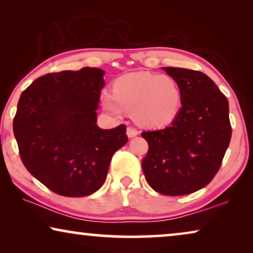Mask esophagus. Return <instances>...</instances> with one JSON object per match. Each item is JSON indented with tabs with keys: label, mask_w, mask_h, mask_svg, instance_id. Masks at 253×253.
Wrapping results in <instances>:
<instances>
[{
	"label": "esophagus",
	"mask_w": 253,
	"mask_h": 253,
	"mask_svg": "<svg viewBox=\"0 0 253 253\" xmlns=\"http://www.w3.org/2000/svg\"><path fill=\"white\" fill-rule=\"evenodd\" d=\"M138 133H139V132H138V130L134 129V127H132V126H129L126 129V134H127V137H129V138L136 137Z\"/></svg>",
	"instance_id": "esophagus-1"
}]
</instances>
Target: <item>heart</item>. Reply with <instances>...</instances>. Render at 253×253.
Returning a JSON list of instances; mask_svg holds the SVG:
<instances>
[{"label": "heart", "instance_id": "heart-1", "mask_svg": "<svg viewBox=\"0 0 253 253\" xmlns=\"http://www.w3.org/2000/svg\"><path fill=\"white\" fill-rule=\"evenodd\" d=\"M101 105L115 116L132 112L141 126L160 127L177 116L182 105V92L171 76L133 72L116 79L113 93H101Z\"/></svg>", "mask_w": 253, "mask_h": 253}]
</instances>
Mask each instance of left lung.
Wrapping results in <instances>:
<instances>
[{"label":"left lung","instance_id":"left-lung-1","mask_svg":"<svg viewBox=\"0 0 253 253\" xmlns=\"http://www.w3.org/2000/svg\"><path fill=\"white\" fill-rule=\"evenodd\" d=\"M162 69L179 85L182 107L169 126L141 133L148 143L141 167L155 191L184 196L209 184L222 164L231 138L229 103L203 72Z\"/></svg>","mask_w":253,"mask_h":253}]
</instances>
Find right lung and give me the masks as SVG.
<instances>
[{"instance_id":"add662e5","label":"right lung","mask_w":253,"mask_h":253,"mask_svg":"<svg viewBox=\"0 0 253 253\" xmlns=\"http://www.w3.org/2000/svg\"><path fill=\"white\" fill-rule=\"evenodd\" d=\"M105 71L83 68L41 76L20 95L13 134L27 170L51 191L85 197L101 188L126 126H96Z\"/></svg>"}]
</instances>
